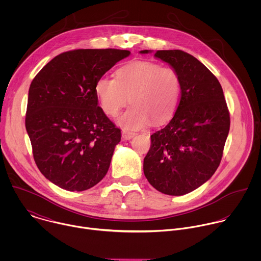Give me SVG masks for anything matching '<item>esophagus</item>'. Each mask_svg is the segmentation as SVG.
Masks as SVG:
<instances>
[{"mask_svg": "<svg viewBox=\"0 0 261 261\" xmlns=\"http://www.w3.org/2000/svg\"><path fill=\"white\" fill-rule=\"evenodd\" d=\"M135 135H136V133L131 132V131H128V130H123V131H122V137H123L124 139H126V140H129V139L133 138Z\"/></svg>", "mask_w": 261, "mask_h": 261, "instance_id": "1", "label": "esophagus"}]
</instances>
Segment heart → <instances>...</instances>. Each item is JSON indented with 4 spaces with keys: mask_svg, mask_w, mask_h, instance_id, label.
Here are the masks:
<instances>
[{
    "mask_svg": "<svg viewBox=\"0 0 261 261\" xmlns=\"http://www.w3.org/2000/svg\"><path fill=\"white\" fill-rule=\"evenodd\" d=\"M95 93L109 117H117L130 100L132 105L119 118V124L136 130L150 121L160 125L172 117L179 101L180 77L172 67L152 61H132L118 69L117 79H98Z\"/></svg>",
    "mask_w": 261,
    "mask_h": 261,
    "instance_id": "1",
    "label": "heart"
}]
</instances>
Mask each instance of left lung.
Masks as SVG:
<instances>
[{"label": "left lung", "instance_id": "obj_1", "mask_svg": "<svg viewBox=\"0 0 261 261\" xmlns=\"http://www.w3.org/2000/svg\"><path fill=\"white\" fill-rule=\"evenodd\" d=\"M155 57L177 71L180 99L170 122L151 135L143 172L159 192L179 196L200 187L217 170L230 117L219 81L196 58L178 49L157 50Z\"/></svg>", "mask_w": 261, "mask_h": 261}]
</instances>
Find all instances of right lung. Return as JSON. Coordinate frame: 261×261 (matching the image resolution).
I'll list each match as a JSON object with an SVG mask.
<instances>
[{
  "label": "right lung",
  "instance_id": "obj_1",
  "mask_svg": "<svg viewBox=\"0 0 261 261\" xmlns=\"http://www.w3.org/2000/svg\"><path fill=\"white\" fill-rule=\"evenodd\" d=\"M129 50L74 49L33 80L25 129L41 173L60 188L85 191L107 173L121 130L98 106L95 85Z\"/></svg>",
  "mask_w": 261,
  "mask_h": 261
}]
</instances>
